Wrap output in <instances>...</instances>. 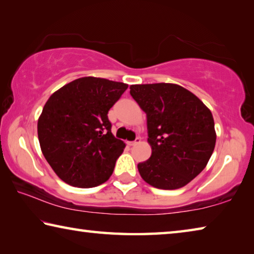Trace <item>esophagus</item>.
<instances>
[{
    "label": "esophagus",
    "mask_w": 254,
    "mask_h": 254,
    "mask_svg": "<svg viewBox=\"0 0 254 254\" xmlns=\"http://www.w3.org/2000/svg\"><path fill=\"white\" fill-rule=\"evenodd\" d=\"M141 142V139L140 137H136V139L134 141H131V142H128V145H131V147H133V145H136L139 144Z\"/></svg>",
    "instance_id": "esophagus-1"
}]
</instances>
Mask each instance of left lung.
I'll list each match as a JSON object with an SVG mask.
<instances>
[{"label": "left lung", "mask_w": 254, "mask_h": 254, "mask_svg": "<svg viewBox=\"0 0 254 254\" xmlns=\"http://www.w3.org/2000/svg\"><path fill=\"white\" fill-rule=\"evenodd\" d=\"M130 94L147 114L152 153L137 169L149 185L182 188L199 175L214 151L216 133L210 111L198 97L176 84L130 86Z\"/></svg>", "instance_id": "left-lung-1"}]
</instances>
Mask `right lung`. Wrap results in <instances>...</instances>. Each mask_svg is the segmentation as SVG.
Instances as JSON below:
<instances>
[{"label": "right lung", "instance_id": "add662e5", "mask_svg": "<svg viewBox=\"0 0 254 254\" xmlns=\"http://www.w3.org/2000/svg\"><path fill=\"white\" fill-rule=\"evenodd\" d=\"M127 88L119 81L83 77L47 101L38 121L41 151L68 185L95 187L113 174L126 144L112 134L107 113Z\"/></svg>", "mask_w": 254, "mask_h": 254}]
</instances>
